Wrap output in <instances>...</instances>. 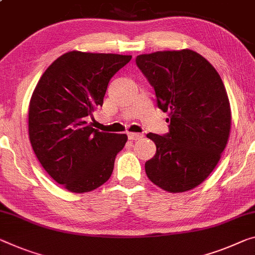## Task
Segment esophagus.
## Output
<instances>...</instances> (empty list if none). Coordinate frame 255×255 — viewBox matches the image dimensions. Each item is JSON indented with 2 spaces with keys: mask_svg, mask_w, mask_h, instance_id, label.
Returning a JSON list of instances; mask_svg holds the SVG:
<instances>
[{
  "mask_svg": "<svg viewBox=\"0 0 255 255\" xmlns=\"http://www.w3.org/2000/svg\"><path fill=\"white\" fill-rule=\"evenodd\" d=\"M142 134H141V133H133V132H130V133H128V140H139V139H141L142 138Z\"/></svg>",
  "mask_w": 255,
  "mask_h": 255,
  "instance_id": "obj_1",
  "label": "esophagus"
}]
</instances>
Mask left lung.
Listing matches in <instances>:
<instances>
[{
    "label": "left lung",
    "mask_w": 255,
    "mask_h": 255,
    "mask_svg": "<svg viewBox=\"0 0 255 255\" xmlns=\"http://www.w3.org/2000/svg\"><path fill=\"white\" fill-rule=\"evenodd\" d=\"M135 62L170 116V132L147 134L156 144L144 164L147 177L168 193L194 189L217 166L229 138L232 112L221 77L189 49L140 54Z\"/></svg>",
    "instance_id": "1"
}]
</instances>
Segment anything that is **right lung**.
Here are the masks:
<instances>
[{
  "label": "right lung",
  "mask_w": 255,
  "mask_h": 255,
  "mask_svg": "<svg viewBox=\"0 0 255 255\" xmlns=\"http://www.w3.org/2000/svg\"><path fill=\"white\" fill-rule=\"evenodd\" d=\"M131 58L70 51L46 68L34 90L30 144L50 177L72 193L104 185L128 141L127 134L96 130L87 117L103 106L109 81Z\"/></svg>",
  "instance_id": "add662e5"
}]
</instances>
